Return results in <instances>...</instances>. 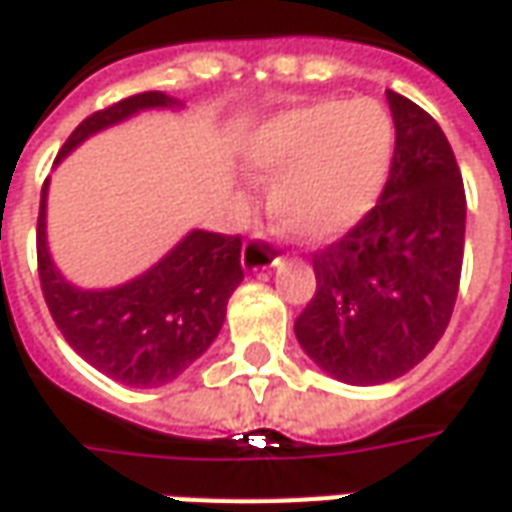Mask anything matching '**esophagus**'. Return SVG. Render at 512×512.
<instances>
[{"instance_id":"obj_1","label":"esophagus","mask_w":512,"mask_h":512,"mask_svg":"<svg viewBox=\"0 0 512 512\" xmlns=\"http://www.w3.org/2000/svg\"><path fill=\"white\" fill-rule=\"evenodd\" d=\"M279 257L274 255V249L268 244L263 235H252L244 244V252H241V266L246 271H266V268L277 266Z\"/></svg>"}]
</instances>
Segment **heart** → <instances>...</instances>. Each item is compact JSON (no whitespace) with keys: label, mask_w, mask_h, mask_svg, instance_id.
<instances>
[{"label":"heart","mask_w":512,"mask_h":512,"mask_svg":"<svg viewBox=\"0 0 512 512\" xmlns=\"http://www.w3.org/2000/svg\"><path fill=\"white\" fill-rule=\"evenodd\" d=\"M395 156V123L370 98L318 101L268 120L246 167L268 186V211L312 244L340 238L376 208Z\"/></svg>","instance_id":"obj_1"}]
</instances>
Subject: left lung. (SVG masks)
Masks as SVG:
<instances>
[{
	"instance_id": "obj_1",
	"label": "left lung",
	"mask_w": 512,
	"mask_h": 512,
	"mask_svg": "<svg viewBox=\"0 0 512 512\" xmlns=\"http://www.w3.org/2000/svg\"><path fill=\"white\" fill-rule=\"evenodd\" d=\"M395 156L381 200L351 233L315 252V296L296 340L351 386L406 376L450 323L463 266L466 194L439 123L386 90Z\"/></svg>"
}]
</instances>
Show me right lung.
<instances>
[{"instance_id":"right-lung-1","label":"right lung","mask_w":512,"mask_h":512,"mask_svg":"<svg viewBox=\"0 0 512 512\" xmlns=\"http://www.w3.org/2000/svg\"><path fill=\"white\" fill-rule=\"evenodd\" d=\"M164 93L131 95L95 112L68 136L57 164L106 128L139 112L180 109ZM49 180L40 191L38 271L62 337L98 373L126 386H164L189 370L222 332L227 301L241 285V238L191 230L158 263L115 288H79L62 274L46 235Z\"/></svg>"}]
</instances>
